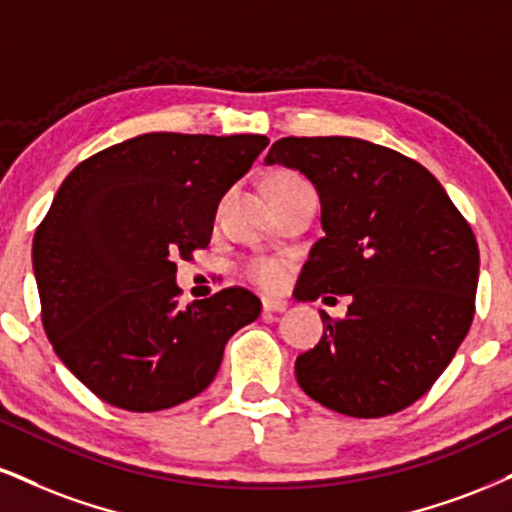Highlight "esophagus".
I'll return each mask as SVG.
<instances>
[{"label": "esophagus", "instance_id": "1", "mask_svg": "<svg viewBox=\"0 0 512 512\" xmlns=\"http://www.w3.org/2000/svg\"><path fill=\"white\" fill-rule=\"evenodd\" d=\"M288 303L286 300H276V298H264L262 300V310L264 312H286Z\"/></svg>", "mask_w": 512, "mask_h": 512}]
</instances>
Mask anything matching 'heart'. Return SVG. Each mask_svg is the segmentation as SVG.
Listing matches in <instances>:
<instances>
[{
  "instance_id": "1",
  "label": "heart",
  "mask_w": 512,
  "mask_h": 512,
  "mask_svg": "<svg viewBox=\"0 0 512 512\" xmlns=\"http://www.w3.org/2000/svg\"><path fill=\"white\" fill-rule=\"evenodd\" d=\"M295 183H303V178L295 174H276L272 181H269V188L279 186H295ZM245 276L257 286L267 288V291H274L279 288L283 279H286V262L279 260V257H252V260L245 264Z\"/></svg>"
}]
</instances>
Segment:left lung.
<instances>
[{
  "label": "left lung",
  "instance_id": "8db88e82",
  "mask_svg": "<svg viewBox=\"0 0 512 512\" xmlns=\"http://www.w3.org/2000/svg\"><path fill=\"white\" fill-rule=\"evenodd\" d=\"M267 164L315 183L322 229L298 281L300 300L350 295L322 312L324 336L295 360L300 389L348 417H384L432 389L474 317L477 238L415 159L360 138H281Z\"/></svg>",
  "mask_w": 512,
  "mask_h": 512
}]
</instances>
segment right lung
Here are the masks:
<instances>
[{
  "label": "right lung",
  "instance_id": "obj_1",
  "mask_svg": "<svg viewBox=\"0 0 512 512\" xmlns=\"http://www.w3.org/2000/svg\"><path fill=\"white\" fill-rule=\"evenodd\" d=\"M269 145L264 135L145 133L80 162L35 231L42 326L59 360L114 408L186 403L217 377L226 341L262 312L233 286L178 307L176 262Z\"/></svg>",
  "mask_w": 512,
  "mask_h": 512
}]
</instances>
